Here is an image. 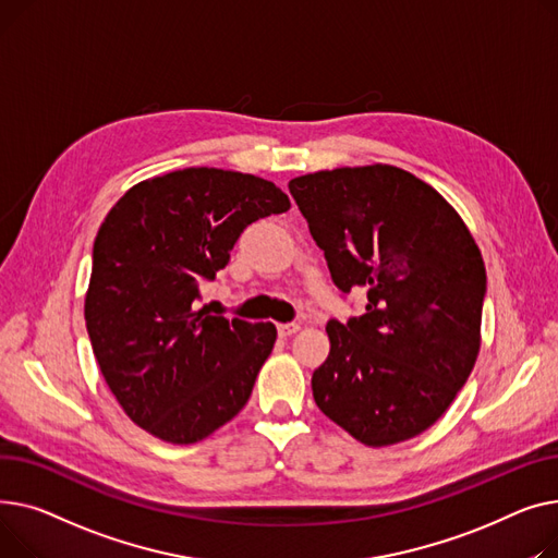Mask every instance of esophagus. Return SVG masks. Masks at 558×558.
Here are the masks:
<instances>
[{"label": "esophagus", "instance_id": "1", "mask_svg": "<svg viewBox=\"0 0 558 558\" xmlns=\"http://www.w3.org/2000/svg\"><path fill=\"white\" fill-rule=\"evenodd\" d=\"M300 331V324L298 322H286V324H277V333L279 338H290L292 333Z\"/></svg>", "mask_w": 558, "mask_h": 558}]
</instances>
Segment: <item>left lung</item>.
I'll return each instance as SVG.
<instances>
[{"mask_svg": "<svg viewBox=\"0 0 558 558\" xmlns=\"http://www.w3.org/2000/svg\"><path fill=\"white\" fill-rule=\"evenodd\" d=\"M288 189L333 283L367 292L363 315L326 324L317 408L367 446L421 435L480 351L486 270L469 227L430 184L387 163L308 173Z\"/></svg>", "mask_w": 558, "mask_h": 558, "instance_id": "1", "label": "left lung"}]
</instances>
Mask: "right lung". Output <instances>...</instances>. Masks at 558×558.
Wrapping results in <instances>:
<instances>
[{"label": "right lung", "instance_id": "1", "mask_svg": "<svg viewBox=\"0 0 558 558\" xmlns=\"http://www.w3.org/2000/svg\"><path fill=\"white\" fill-rule=\"evenodd\" d=\"M290 209L272 182L184 169L123 193L98 229L85 322L112 395L171 444L209 437L247 403L277 329L198 311L243 229Z\"/></svg>", "mask_w": 558, "mask_h": 558}]
</instances>
